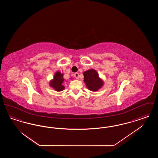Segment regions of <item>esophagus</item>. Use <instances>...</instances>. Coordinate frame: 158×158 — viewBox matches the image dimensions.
Wrapping results in <instances>:
<instances>
[{
  "label": "esophagus",
  "mask_w": 158,
  "mask_h": 158,
  "mask_svg": "<svg viewBox=\"0 0 158 158\" xmlns=\"http://www.w3.org/2000/svg\"><path fill=\"white\" fill-rule=\"evenodd\" d=\"M74 76L76 79H78L79 78V73H75Z\"/></svg>",
  "instance_id": "esophagus-1"
}]
</instances>
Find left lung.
<instances>
[{"label":"left lung","mask_w":158,"mask_h":158,"mask_svg":"<svg viewBox=\"0 0 158 158\" xmlns=\"http://www.w3.org/2000/svg\"><path fill=\"white\" fill-rule=\"evenodd\" d=\"M84 82L89 90L96 92L104 85L103 81L99 77L97 72L94 69H89L83 72Z\"/></svg>","instance_id":"8db88e82"}]
</instances>
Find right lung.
<instances>
[{
  "mask_svg": "<svg viewBox=\"0 0 158 158\" xmlns=\"http://www.w3.org/2000/svg\"><path fill=\"white\" fill-rule=\"evenodd\" d=\"M64 79L63 78V74L60 72H56L54 75L53 79L50 82V86L57 92L64 90V86L63 85Z\"/></svg>",
  "mask_w": 158,
  "mask_h": 158,
  "instance_id": "add662e5",
  "label": "right lung"
}]
</instances>
